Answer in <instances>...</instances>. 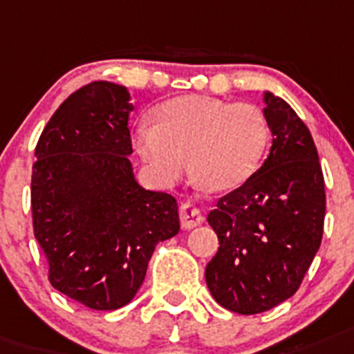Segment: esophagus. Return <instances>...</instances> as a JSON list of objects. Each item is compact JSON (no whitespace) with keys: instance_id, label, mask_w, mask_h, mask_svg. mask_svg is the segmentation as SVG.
Segmentation results:
<instances>
[{"instance_id":"1","label":"esophagus","mask_w":354,"mask_h":354,"mask_svg":"<svg viewBox=\"0 0 354 354\" xmlns=\"http://www.w3.org/2000/svg\"><path fill=\"white\" fill-rule=\"evenodd\" d=\"M203 212L196 203L192 201H183L180 205V221L183 228H194L203 223Z\"/></svg>"}]
</instances>
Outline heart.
Listing matches in <instances>:
<instances>
[{
  "instance_id": "obj_1",
  "label": "heart",
  "mask_w": 354,
  "mask_h": 354,
  "mask_svg": "<svg viewBox=\"0 0 354 354\" xmlns=\"http://www.w3.org/2000/svg\"><path fill=\"white\" fill-rule=\"evenodd\" d=\"M268 138V120L254 104L189 95L160 106L158 124L142 122L135 142L160 182H176L189 158L210 189L228 191L259 167Z\"/></svg>"
}]
</instances>
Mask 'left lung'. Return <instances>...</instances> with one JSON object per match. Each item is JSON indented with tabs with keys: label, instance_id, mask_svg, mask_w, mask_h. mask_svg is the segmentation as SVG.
I'll return each mask as SVG.
<instances>
[{
	"label": "left lung",
	"instance_id": "obj_1",
	"mask_svg": "<svg viewBox=\"0 0 354 354\" xmlns=\"http://www.w3.org/2000/svg\"><path fill=\"white\" fill-rule=\"evenodd\" d=\"M272 149L241 187L209 214L219 248L205 281L223 308L272 310L299 290L319 250L326 191L310 129L283 99L264 93Z\"/></svg>",
	"mask_w": 354,
	"mask_h": 354
}]
</instances>
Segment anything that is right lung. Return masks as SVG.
<instances>
[{
	"label": "right lung",
	"instance_id": "right-lung-1",
	"mask_svg": "<svg viewBox=\"0 0 354 354\" xmlns=\"http://www.w3.org/2000/svg\"><path fill=\"white\" fill-rule=\"evenodd\" d=\"M131 111L124 86L90 82L59 106L35 145L32 221L48 281L90 310L131 302L154 246L180 230L174 196L133 176Z\"/></svg>",
	"mask_w": 354,
	"mask_h": 354
}]
</instances>
